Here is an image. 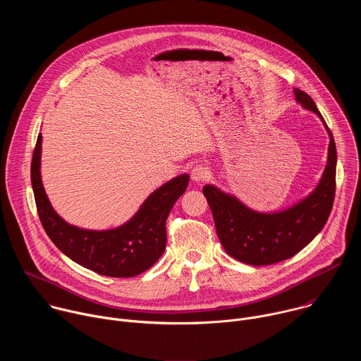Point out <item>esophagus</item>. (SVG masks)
<instances>
[{"instance_id":"esophagus-1","label":"esophagus","mask_w":361,"mask_h":361,"mask_svg":"<svg viewBox=\"0 0 361 361\" xmlns=\"http://www.w3.org/2000/svg\"><path fill=\"white\" fill-rule=\"evenodd\" d=\"M207 176H209V169L205 167L204 164H197V166H194V167L191 169V171H190V177H191V180H192L194 183H201V181H204L205 178H207Z\"/></svg>"}]
</instances>
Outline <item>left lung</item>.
Listing matches in <instances>:
<instances>
[{
    "label": "left lung",
    "instance_id": "1",
    "mask_svg": "<svg viewBox=\"0 0 361 361\" xmlns=\"http://www.w3.org/2000/svg\"><path fill=\"white\" fill-rule=\"evenodd\" d=\"M294 98L304 110L322 120L330 138L327 164L310 194L284 210L257 212L214 184L202 188L224 250L250 266H269L295 255L323 230L333 209L337 166L333 134L310 95L294 88Z\"/></svg>",
    "mask_w": 361,
    "mask_h": 361
}]
</instances>
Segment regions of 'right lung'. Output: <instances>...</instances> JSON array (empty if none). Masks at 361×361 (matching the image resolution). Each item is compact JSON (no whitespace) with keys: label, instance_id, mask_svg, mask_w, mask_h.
Masks as SVG:
<instances>
[{"label":"right lung","instance_id":"obj_1","mask_svg":"<svg viewBox=\"0 0 361 361\" xmlns=\"http://www.w3.org/2000/svg\"><path fill=\"white\" fill-rule=\"evenodd\" d=\"M42 135L31 164V184L41 224L60 251L74 263L107 277H134L148 270L166 250V220L184 194L190 177L180 174L154 190L137 213L109 230H88L67 223L51 205L41 178Z\"/></svg>","mask_w":361,"mask_h":361}]
</instances>
